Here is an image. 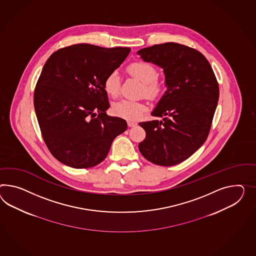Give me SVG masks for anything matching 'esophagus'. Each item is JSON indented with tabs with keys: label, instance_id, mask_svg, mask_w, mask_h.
Masks as SVG:
<instances>
[{
	"label": "esophagus",
	"instance_id": "34e87169",
	"mask_svg": "<svg viewBox=\"0 0 256 256\" xmlns=\"http://www.w3.org/2000/svg\"><path fill=\"white\" fill-rule=\"evenodd\" d=\"M127 124H128L129 127H134V126L138 125V124H136V122H132V120H128V122H127Z\"/></svg>",
	"mask_w": 256,
	"mask_h": 256
}]
</instances>
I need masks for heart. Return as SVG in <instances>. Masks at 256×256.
Segmentation results:
<instances>
[{
  "label": "heart",
  "mask_w": 256,
  "mask_h": 256,
  "mask_svg": "<svg viewBox=\"0 0 256 256\" xmlns=\"http://www.w3.org/2000/svg\"><path fill=\"white\" fill-rule=\"evenodd\" d=\"M128 72L134 78L143 84L142 92L150 98H155L162 92V86L158 82L157 70L150 63L136 61L128 66ZM105 92L115 98L120 90V76L114 70L110 73L104 80ZM146 110V104L141 100L122 99L112 105V112L120 118L126 120H138Z\"/></svg>",
  "instance_id": "1"
}]
</instances>
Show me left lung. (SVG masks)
Instances as JSON below:
<instances>
[{
    "mask_svg": "<svg viewBox=\"0 0 256 256\" xmlns=\"http://www.w3.org/2000/svg\"><path fill=\"white\" fill-rule=\"evenodd\" d=\"M138 54L164 70L166 86L151 112L162 120L139 124L146 138L138 148L152 164H180L195 153L209 134L219 98L216 75L202 52L176 42L143 48Z\"/></svg>",
    "mask_w": 256,
    "mask_h": 256,
    "instance_id": "obj_1",
    "label": "left lung"
}]
</instances>
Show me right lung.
I'll return each mask as SVG.
<instances>
[{"mask_svg":"<svg viewBox=\"0 0 256 256\" xmlns=\"http://www.w3.org/2000/svg\"><path fill=\"white\" fill-rule=\"evenodd\" d=\"M131 51L87 44L59 49L46 61L34 92L42 138L61 164L84 169L103 162L113 140L127 129L110 117L104 80Z\"/></svg>","mask_w":256,"mask_h":256,"instance_id":"obj_1","label":"right lung"}]
</instances>
